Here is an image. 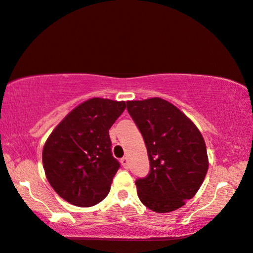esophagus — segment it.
<instances>
[{
  "label": "esophagus",
  "instance_id": "1",
  "mask_svg": "<svg viewBox=\"0 0 253 253\" xmlns=\"http://www.w3.org/2000/svg\"><path fill=\"white\" fill-rule=\"evenodd\" d=\"M120 162H121V164H123V167L125 168V169H127V168H128V158L123 157L120 160Z\"/></svg>",
  "mask_w": 253,
  "mask_h": 253
}]
</instances>
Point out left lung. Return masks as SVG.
Instances as JSON below:
<instances>
[{
    "mask_svg": "<svg viewBox=\"0 0 253 253\" xmlns=\"http://www.w3.org/2000/svg\"><path fill=\"white\" fill-rule=\"evenodd\" d=\"M142 134L150 171L135 184L141 203L156 213L184 206L199 190L208 170L206 143L197 126L162 98L127 102Z\"/></svg>",
    "mask_w": 253,
    "mask_h": 253,
    "instance_id": "left-lung-1",
    "label": "left lung"
}]
</instances>
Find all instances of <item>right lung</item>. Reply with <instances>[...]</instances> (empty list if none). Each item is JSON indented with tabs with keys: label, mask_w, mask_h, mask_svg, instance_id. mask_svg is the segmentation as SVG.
Segmentation results:
<instances>
[{
	"label": "right lung",
	"mask_w": 253,
	"mask_h": 253,
	"mask_svg": "<svg viewBox=\"0 0 253 253\" xmlns=\"http://www.w3.org/2000/svg\"><path fill=\"white\" fill-rule=\"evenodd\" d=\"M125 109V102L91 98L67 114L47 139L42 150L47 180L74 206H95L109 194L120 168L109 129Z\"/></svg>",
	"instance_id": "add662e5"
}]
</instances>
